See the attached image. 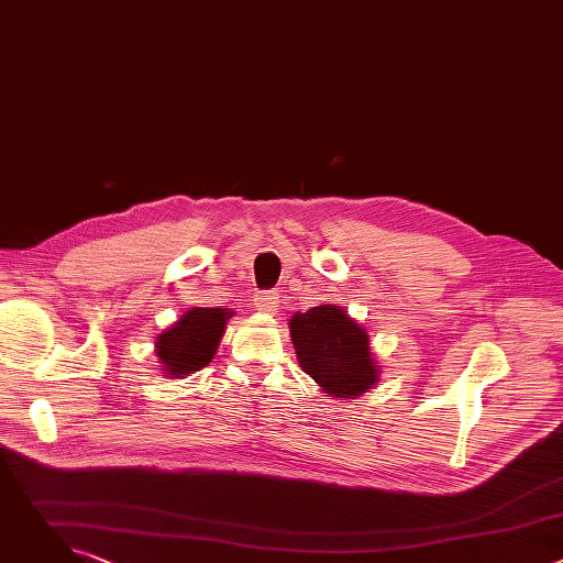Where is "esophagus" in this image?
Segmentation results:
<instances>
[{
    "label": "esophagus",
    "mask_w": 563,
    "mask_h": 563,
    "mask_svg": "<svg viewBox=\"0 0 563 563\" xmlns=\"http://www.w3.org/2000/svg\"><path fill=\"white\" fill-rule=\"evenodd\" d=\"M280 296H278V291L276 289H263V291H256L254 294V305L261 309V311H265V313H274L276 309H278V300Z\"/></svg>",
    "instance_id": "esophagus-1"
}]
</instances>
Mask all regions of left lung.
I'll list each match as a JSON object with an SVG mask.
<instances>
[{
    "label": "left lung",
    "instance_id": "1",
    "mask_svg": "<svg viewBox=\"0 0 563 563\" xmlns=\"http://www.w3.org/2000/svg\"><path fill=\"white\" fill-rule=\"evenodd\" d=\"M298 363L330 396L356 398L378 380L367 332L336 305L294 313L289 323Z\"/></svg>",
    "mask_w": 563,
    "mask_h": 563
}]
</instances>
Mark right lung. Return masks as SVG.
I'll return each mask as SVG.
<instances>
[{
    "mask_svg": "<svg viewBox=\"0 0 563 563\" xmlns=\"http://www.w3.org/2000/svg\"><path fill=\"white\" fill-rule=\"evenodd\" d=\"M231 311L196 307L183 313L178 323L157 336L155 354L165 372L172 376H187L205 367L220 343L227 318Z\"/></svg>",
    "mask_w": 563,
    "mask_h": 563,
    "instance_id": "obj_1",
    "label": "right lung"
}]
</instances>
